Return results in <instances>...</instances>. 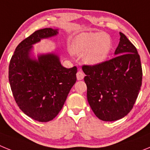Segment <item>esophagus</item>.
I'll use <instances>...</instances> for the list:
<instances>
[{
  "mask_svg": "<svg viewBox=\"0 0 150 150\" xmlns=\"http://www.w3.org/2000/svg\"><path fill=\"white\" fill-rule=\"evenodd\" d=\"M84 76H85L84 73H83L81 70H79L78 72L76 73V78H77L78 80H81V79H83V78H84Z\"/></svg>",
  "mask_w": 150,
  "mask_h": 150,
  "instance_id": "obj_1",
  "label": "esophagus"
}]
</instances>
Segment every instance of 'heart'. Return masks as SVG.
<instances>
[{
    "label": "heart",
    "mask_w": 150,
    "mask_h": 150,
    "mask_svg": "<svg viewBox=\"0 0 150 150\" xmlns=\"http://www.w3.org/2000/svg\"><path fill=\"white\" fill-rule=\"evenodd\" d=\"M112 49L109 35L101 32H85L76 36L71 42L70 50L73 54L83 55V60L90 65L104 62Z\"/></svg>",
    "instance_id": "heart-1"
}]
</instances>
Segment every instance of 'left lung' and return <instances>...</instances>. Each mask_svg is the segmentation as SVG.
<instances>
[{
	"instance_id": "left-lung-1",
	"label": "left lung",
	"mask_w": 150,
	"mask_h": 150,
	"mask_svg": "<svg viewBox=\"0 0 150 150\" xmlns=\"http://www.w3.org/2000/svg\"><path fill=\"white\" fill-rule=\"evenodd\" d=\"M116 56L96 65L82 66L87 99L97 117L116 121L133 108L142 85V66L134 46L122 32Z\"/></svg>"
}]
</instances>
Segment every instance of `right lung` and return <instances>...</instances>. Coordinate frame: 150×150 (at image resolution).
Masks as SVG:
<instances>
[{
  "label": "right lung",
  "mask_w": 150,
  "mask_h": 150,
  "mask_svg": "<svg viewBox=\"0 0 150 150\" xmlns=\"http://www.w3.org/2000/svg\"><path fill=\"white\" fill-rule=\"evenodd\" d=\"M58 34L57 30H36L16 48L9 65V81L17 105L36 121L46 122L59 114L74 83L76 66L66 68L54 54L30 59L32 45L42 38Z\"/></svg>",
  "instance_id": "right-lung-1"
}]
</instances>
